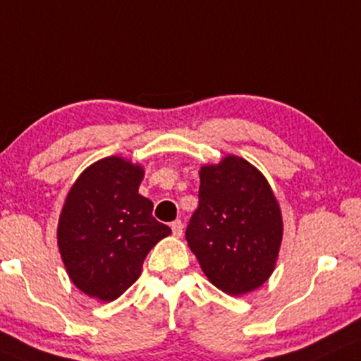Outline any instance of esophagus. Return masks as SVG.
<instances>
[{"label": "esophagus", "mask_w": 361, "mask_h": 361, "mask_svg": "<svg viewBox=\"0 0 361 361\" xmlns=\"http://www.w3.org/2000/svg\"><path fill=\"white\" fill-rule=\"evenodd\" d=\"M171 229H172V234L177 235V238H180L182 233H184V224H182V221H173L171 224Z\"/></svg>", "instance_id": "esophagus-1"}]
</instances>
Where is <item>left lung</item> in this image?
Wrapping results in <instances>:
<instances>
[{
	"label": "left lung",
	"instance_id": "1",
	"mask_svg": "<svg viewBox=\"0 0 361 361\" xmlns=\"http://www.w3.org/2000/svg\"><path fill=\"white\" fill-rule=\"evenodd\" d=\"M281 238V211L256 167L229 155L201 169L185 239L216 288L234 296L259 288L273 273Z\"/></svg>",
	"mask_w": 361,
	"mask_h": 361
}]
</instances>
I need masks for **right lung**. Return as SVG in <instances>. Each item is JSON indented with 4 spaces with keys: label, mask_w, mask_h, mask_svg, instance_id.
Returning <instances> with one entry per match:
<instances>
[{
    "label": "right lung",
    "mask_w": 361,
    "mask_h": 361,
    "mask_svg": "<svg viewBox=\"0 0 361 361\" xmlns=\"http://www.w3.org/2000/svg\"><path fill=\"white\" fill-rule=\"evenodd\" d=\"M144 171L106 157L83 171L70 189L58 224V247L75 286L114 301L139 279L145 256L171 228L139 194Z\"/></svg>",
    "instance_id": "right-lung-1"
}]
</instances>
